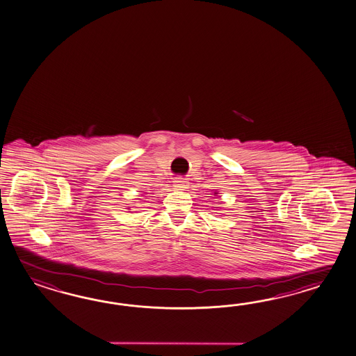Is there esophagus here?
Instances as JSON below:
<instances>
[{"label": "esophagus", "instance_id": "obj_1", "mask_svg": "<svg viewBox=\"0 0 356 356\" xmlns=\"http://www.w3.org/2000/svg\"><path fill=\"white\" fill-rule=\"evenodd\" d=\"M174 187L177 190L184 191L187 188V181H184L183 178H177V179H174Z\"/></svg>", "mask_w": 356, "mask_h": 356}]
</instances>
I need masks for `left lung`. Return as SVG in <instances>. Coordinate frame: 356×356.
Instances as JSON below:
<instances>
[{"mask_svg": "<svg viewBox=\"0 0 356 356\" xmlns=\"http://www.w3.org/2000/svg\"><path fill=\"white\" fill-rule=\"evenodd\" d=\"M215 193H216V192H215Z\"/></svg>", "mask_w": 356, "mask_h": 356, "instance_id": "obj_1", "label": "left lung"}]
</instances>
